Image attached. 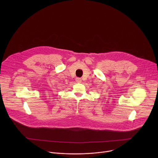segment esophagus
I'll list each match as a JSON object with an SVG mask.
<instances>
[{
    "label": "esophagus",
    "mask_w": 158,
    "mask_h": 158,
    "mask_svg": "<svg viewBox=\"0 0 158 158\" xmlns=\"http://www.w3.org/2000/svg\"><path fill=\"white\" fill-rule=\"evenodd\" d=\"M76 82H77V83H81V81H82V80H81V78L77 77V78L76 79Z\"/></svg>",
    "instance_id": "1"
}]
</instances>
